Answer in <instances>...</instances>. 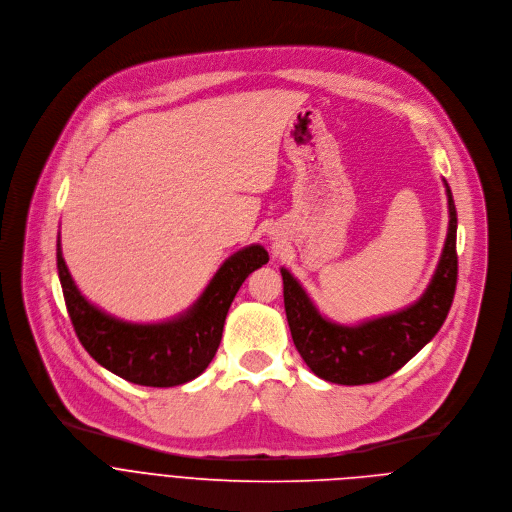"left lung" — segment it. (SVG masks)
I'll return each mask as SVG.
<instances>
[{
	"label": "left lung",
	"instance_id": "8db88e82",
	"mask_svg": "<svg viewBox=\"0 0 512 512\" xmlns=\"http://www.w3.org/2000/svg\"><path fill=\"white\" fill-rule=\"evenodd\" d=\"M450 225L432 283L418 303L358 327L323 319L289 271L283 275V301L293 344L311 372L327 382L360 386L380 382L408 364L442 327L456 291V207L448 183Z\"/></svg>",
	"mask_w": 512,
	"mask_h": 512
}]
</instances>
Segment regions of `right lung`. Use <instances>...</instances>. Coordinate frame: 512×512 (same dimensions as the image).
Instances as JSON below:
<instances>
[{
	"label": "right lung",
	"mask_w": 512,
	"mask_h": 512,
	"mask_svg": "<svg viewBox=\"0 0 512 512\" xmlns=\"http://www.w3.org/2000/svg\"><path fill=\"white\" fill-rule=\"evenodd\" d=\"M267 261V251L251 245L223 263L189 313L158 325H132L100 313L80 295L58 239V275L80 344L112 374L152 388L179 386L205 372L217 354L225 317L239 287Z\"/></svg>",
	"instance_id": "obj_1"
}]
</instances>
